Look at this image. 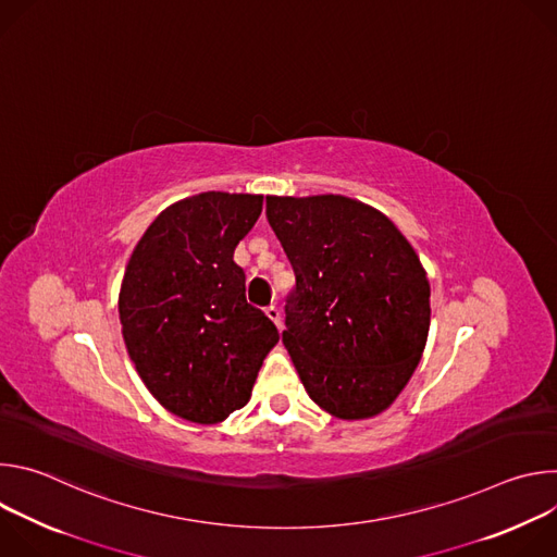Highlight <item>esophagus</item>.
<instances>
[{
    "mask_svg": "<svg viewBox=\"0 0 557 557\" xmlns=\"http://www.w3.org/2000/svg\"><path fill=\"white\" fill-rule=\"evenodd\" d=\"M264 312H267V317H269V320H271L277 329H282V314H280V308H277L275 304L267 306V308H264Z\"/></svg>",
    "mask_w": 557,
    "mask_h": 557,
    "instance_id": "1",
    "label": "esophagus"
}]
</instances>
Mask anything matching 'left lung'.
I'll return each instance as SVG.
<instances>
[{
    "mask_svg": "<svg viewBox=\"0 0 557 557\" xmlns=\"http://www.w3.org/2000/svg\"><path fill=\"white\" fill-rule=\"evenodd\" d=\"M295 271L282 342L310 399L357 421L381 414L414 374L430 331V282L404 233L346 196H267Z\"/></svg>",
    "mask_w": 557,
    "mask_h": 557,
    "instance_id": "obj_1",
    "label": "left lung"
}]
</instances>
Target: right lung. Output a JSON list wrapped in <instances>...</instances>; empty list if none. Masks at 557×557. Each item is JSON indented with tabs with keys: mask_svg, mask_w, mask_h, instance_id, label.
<instances>
[{
	"mask_svg": "<svg viewBox=\"0 0 557 557\" xmlns=\"http://www.w3.org/2000/svg\"><path fill=\"white\" fill-rule=\"evenodd\" d=\"M262 196L205 191L170 205L138 240L119 293L129 359L153 399L191 423L249 404L280 333L245 295L233 251Z\"/></svg>",
	"mask_w": 557,
	"mask_h": 557,
	"instance_id": "1",
	"label": "right lung"
}]
</instances>
